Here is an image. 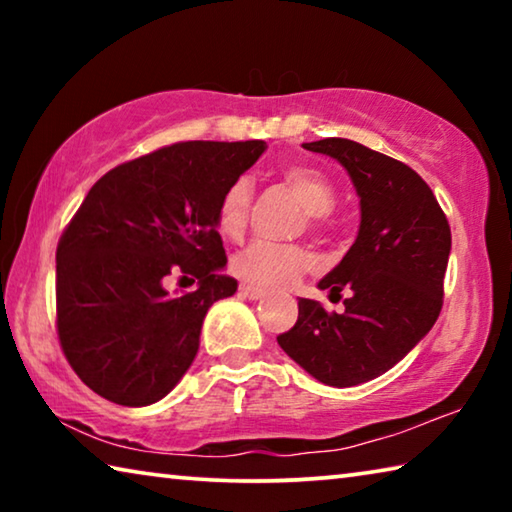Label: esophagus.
I'll list each match as a JSON object with an SVG mask.
<instances>
[{
	"instance_id": "obj_1",
	"label": "esophagus",
	"mask_w": 512,
	"mask_h": 512,
	"mask_svg": "<svg viewBox=\"0 0 512 512\" xmlns=\"http://www.w3.org/2000/svg\"><path fill=\"white\" fill-rule=\"evenodd\" d=\"M241 296L248 298V300H262L266 298V291L264 289H257V287H250V284H241Z\"/></svg>"
}]
</instances>
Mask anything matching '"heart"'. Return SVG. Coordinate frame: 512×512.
<instances>
[{"mask_svg":"<svg viewBox=\"0 0 512 512\" xmlns=\"http://www.w3.org/2000/svg\"><path fill=\"white\" fill-rule=\"evenodd\" d=\"M282 183L291 189L293 196L311 216H325L334 210L336 192L318 169L293 164V167L282 171ZM250 203H253V180L241 176L225 189L219 212H216V223H219L223 235L239 237L246 230ZM314 266L316 257L307 248L277 246L268 244V241H253L232 259V271L241 280L266 289L287 287Z\"/></svg>","mask_w":512,"mask_h":512,"instance_id":"heart-1","label":"heart"}]
</instances>
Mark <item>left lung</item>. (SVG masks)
<instances>
[{
    "label": "left lung",
    "instance_id": "1",
    "mask_svg": "<svg viewBox=\"0 0 512 512\" xmlns=\"http://www.w3.org/2000/svg\"><path fill=\"white\" fill-rule=\"evenodd\" d=\"M334 158L359 196L361 223L348 253L318 282L329 296L350 289L345 311L298 300V323L280 348L327 386L370 381L418 345L438 320L452 232L429 185L404 162L343 137L302 144Z\"/></svg>",
    "mask_w": 512,
    "mask_h": 512
}]
</instances>
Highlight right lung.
Returning <instances> with one entry per match:
<instances>
[{
	"label": "right lung",
	"instance_id": "add662e5",
	"mask_svg": "<svg viewBox=\"0 0 512 512\" xmlns=\"http://www.w3.org/2000/svg\"><path fill=\"white\" fill-rule=\"evenodd\" d=\"M264 151L262 140L180 142L94 183L56 250L58 339L94 393L149 406L183 379L207 309L237 291L223 275L221 196ZM169 274L199 289L171 297Z\"/></svg>",
	"mask_w": 512,
	"mask_h": 512
}]
</instances>
